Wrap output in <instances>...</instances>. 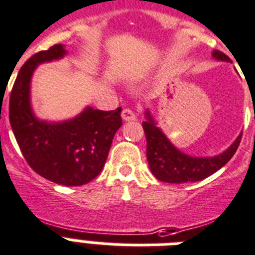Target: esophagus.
Segmentation results:
<instances>
[{"mask_svg": "<svg viewBox=\"0 0 255 255\" xmlns=\"http://www.w3.org/2000/svg\"><path fill=\"white\" fill-rule=\"evenodd\" d=\"M121 117L124 121H135V114H134L133 110L130 109H124L121 113Z\"/></svg>", "mask_w": 255, "mask_h": 255, "instance_id": "obj_1", "label": "esophagus"}]
</instances>
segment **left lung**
<instances>
[{
  "label": "left lung",
  "mask_w": 255,
  "mask_h": 255,
  "mask_svg": "<svg viewBox=\"0 0 255 255\" xmlns=\"http://www.w3.org/2000/svg\"><path fill=\"white\" fill-rule=\"evenodd\" d=\"M213 58L222 62H230V58L224 53L214 50ZM145 121L142 122L146 135V157L150 170L154 177L162 182L185 183L195 182L206 178L230 161L238 149L242 133L236 138V141L229 146L221 154L214 157H194L177 149L162 130L157 126L150 110L145 112ZM255 118V112H254Z\"/></svg>",
  "instance_id": "obj_1"
}]
</instances>
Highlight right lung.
Listing matches in <instances>:
<instances>
[{
    "label": "right lung",
    "instance_id": "right-lung-1",
    "mask_svg": "<svg viewBox=\"0 0 255 255\" xmlns=\"http://www.w3.org/2000/svg\"><path fill=\"white\" fill-rule=\"evenodd\" d=\"M64 45L35 53L23 64L9 101V121L29 166L58 185L81 186L104 169L114 134L122 125L121 108L110 112L86 106L78 116L61 122L37 118L30 84L37 66L64 58Z\"/></svg>",
    "mask_w": 255,
    "mask_h": 255
}]
</instances>
